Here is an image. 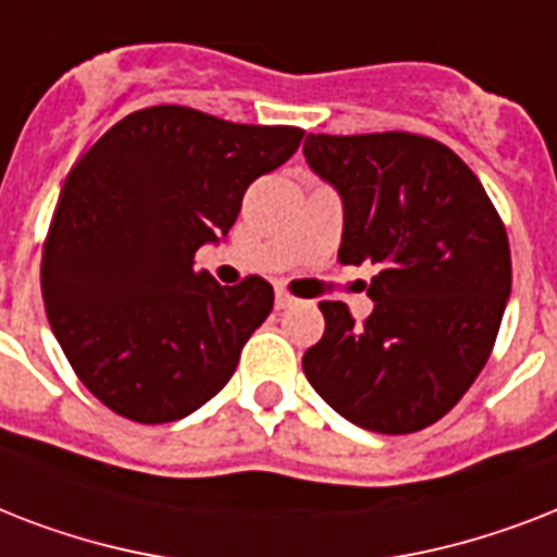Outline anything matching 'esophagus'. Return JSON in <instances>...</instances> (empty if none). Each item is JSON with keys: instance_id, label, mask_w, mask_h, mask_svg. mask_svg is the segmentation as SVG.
<instances>
[{"instance_id": "obj_1", "label": "esophagus", "mask_w": 557, "mask_h": 557, "mask_svg": "<svg viewBox=\"0 0 557 557\" xmlns=\"http://www.w3.org/2000/svg\"><path fill=\"white\" fill-rule=\"evenodd\" d=\"M292 304H297V297H292L288 292L277 288V295H274V306H277V309H288Z\"/></svg>"}]
</instances>
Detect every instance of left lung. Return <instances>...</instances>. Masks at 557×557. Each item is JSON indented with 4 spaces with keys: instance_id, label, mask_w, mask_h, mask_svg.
<instances>
[{
    "instance_id": "1",
    "label": "left lung",
    "mask_w": 557,
    "mask_h": 557,
    "mask_svg": "<svg viewBox=\"0 0 557 557\" xmlns=\"http://www.w3.org/2000/svg\"><path fill=\"white\" fill-rule=\"evenodd\" d=\"M304 156L344 199L338 260L375 269L367 321L321 304L306 379L358 428L422 431L492 356L511 292L506 225L466 161L424 135H309Z\"/></svg>"
}]
</instances>
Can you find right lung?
Masks as SVG:
<instances>
[{"label":"right lung","mask_w":557,"mask_h":557,"mask_svg":"<svg viewBox=\"0 0 557 557\" xmlns=\"http://www.w3.org/2000/svg\"><path fill=\"white\" fill-rule=\"evenodd\" d=\"M304 141L297 126L231 124L190 107L138 109L65 178L42 243V304L77 379L112 413L164 424L234 375L274 288L193 269L227 234L253 178Z\"/></svg>","instance_id":"obj_1"}]
</instances>
